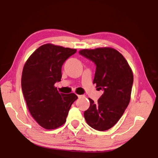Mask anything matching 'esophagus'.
<instances>
[{"instance_id": "esophagus-1", "label": "esophagus", "mask_w": 158, "mask_h": 158, "mask_svg": "<svg viewBox=\"0 0 158 158\" xmlns=\"http://www.w3.org/2000/svg\"><path fill=\"white\" fill-rule=\"evenodd\" d=\"M77 96H78L79 98H81V97H84V95H77Z\"/></svg>"}]
</instances>
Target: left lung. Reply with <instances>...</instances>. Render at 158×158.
<instances>
[{
  "mask_svg": "<svg viewBox=\"0 0 158 158\" xmlns=\"http://www.w3.org/2000/svg\"><path fill=\"white\" fill-rule=\"evenodd\" d=\"M79 54L96 64L93 83L104 93L84 113L86 123L99 131L112 128L121 118L130 101L133 73L127 60L110 47L82 49Z\"/></svg>",
  "mask_w": 158,
  "mask_h": 158,
  "instance_id": "left-lung-1",
  "label": "left lung"
}]
</instances>
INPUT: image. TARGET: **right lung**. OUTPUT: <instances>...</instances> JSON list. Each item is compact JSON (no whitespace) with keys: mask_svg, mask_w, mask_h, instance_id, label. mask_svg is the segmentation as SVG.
I'll return each instance as SVG.
<instances>
[{"mask_svg":"<svg viewBox=\"0 0 158 158\" xmlns=\"http://www.w3.org/2000/svg\"><path fill=\"white\" fill-rule=\"evenodd\" d=\"M77 49L44 44L31 55L23 66L21 87L28 110L38 124L54 130L66 123L71 106L78 97L58 92L54 84L61 79V67Z\"/></svg>","mask_w":158,"mask_h":158,"instance_id":"right-lung-1","label":"right lung"}]
</instances>
